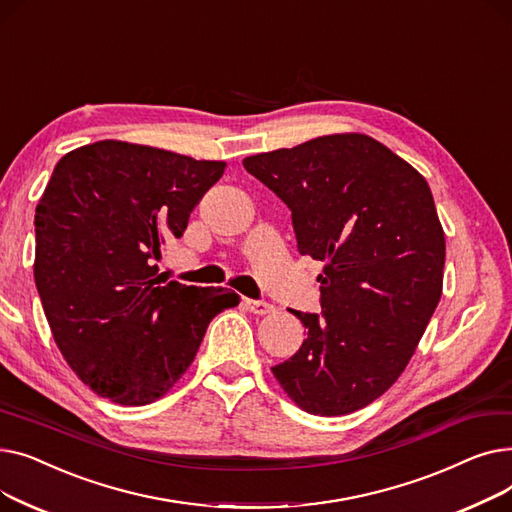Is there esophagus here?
<instances>
[{
    "instance_id": "1",
    "label": "esophagus",
    "mask_w": 512,
    "mask_h": 512,
    "mask_svg": "<svg viewBox=\"0 0 512 512\" xmlns=\"http://www.w3.org/2000/svg\"><path fill=\"white\" fill-rule=\"evenodd\" d=\"M245 305H247V309H249L251 313H255V315H267V313H272V311H274V305L265 303V301L245 299Z\"/></svg>"
}]
</instances>
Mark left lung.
Here are the masks:
<instances>
[{
	"mask_svg": "<svg viewBox=\"0 0 512 512\" xmlns=\"http://www.w3.org/2000/svg\"><path fill=\"white\" fill-rule=\"evenodd\" d=\"M292 213L301 255L324 261L321 315L274 378L297 407L336 417L405 371L442 297L446 240L425 178L367 134H326L242 159Z\"/></svg>",
	"mask_w": 512,
	"mask_h": 512,
	"instance_id": "1",
	"label": "left lung"
}]
</instances>
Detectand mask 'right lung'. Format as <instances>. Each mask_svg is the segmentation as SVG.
Wrapping results in <instances>:
<instances>
[{"label": "right lung", "mask_w": 512, "mask_h": 512, "mask_svg": "<svg viewBox=\"0 0 512 512\" xmlns=\"http://www.w3.org/2000/svg\"><path fill=\"white\" fill-rule=\"evenodd\" d=\"M226 161L126 141L66 153L35 213V284L70 369L124 407L164 396L191 367L228 288L161 286L168 238L222 178Z\"/></svg>", "instance_id": "right-lung-1"}]
</instances>
